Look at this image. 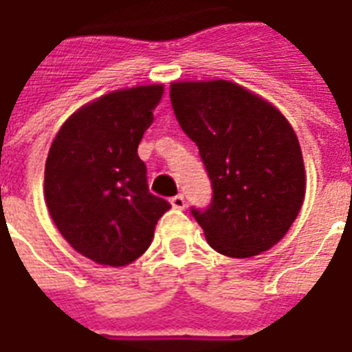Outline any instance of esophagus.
Segmentation results:
<instances>
[{"label": "esophagus", "mask_w": 352, "mask_h": 352, "mask_svg": "<svg viewBox=\"0 0 352 352\" xmlns=\"http://www.w3.org/2000/svg\"><path fill=\"white\" fill-rule=\"evenodd\" d=\"M170 206L174 207V209H184L185 207V198L182 195H176L170 198Z\"/></svg>", "instance_id": "esophagus-1"}]
</instances>
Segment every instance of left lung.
<instances>
[{
    "label": "left lung",
    "mask_w": 352,
    "mask_h": 352,
    "mask_svg": "<svg viewBox=\"0 0 352 352\" xmlns=\"http://www.w3.org/2000/svg\"><path fill=\"white\" fill-rule=\"evenodd\" d=\"M170 102L213 185L211 206L190 211L209 246L233 258L268 252L298 219L307 190L287 117L231 80L173 82Z\"/></svg>",
    "instance_id": "1"
}]
</instances>
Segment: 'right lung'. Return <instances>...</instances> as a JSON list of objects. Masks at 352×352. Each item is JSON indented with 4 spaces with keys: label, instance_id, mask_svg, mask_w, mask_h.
Instances as JSON below:
<instances>
[{
    "label": "right lung",
    "instance_id": "obj_1",
    "mask_svg": "<svg viewBox=\"0 0 352 352\" xmlns=\"http://www.w3.org/2000/svg\"><path fill=\"white\" fill-rule=\"evenodd\" d=\"M163 84L116 89L78 108L49 148L43 196L65 241L104 266H126L148 250L170 209L151 195L138 156Z\"/></svg>",
    "mask_w": 352,
    "mask_h": 352
}]
</instances>
